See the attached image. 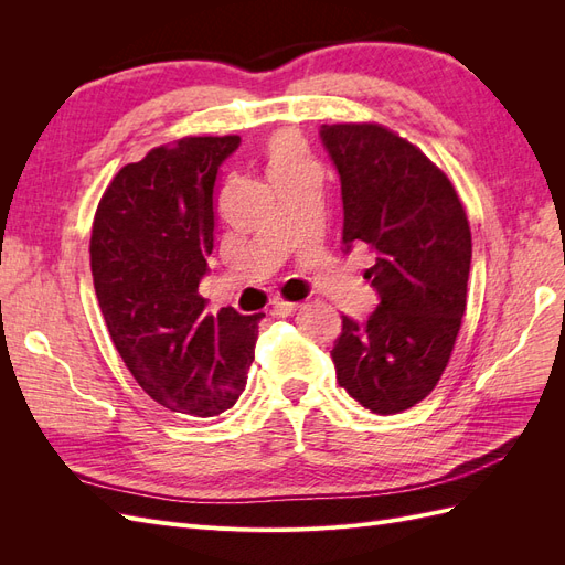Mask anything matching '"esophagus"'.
Masks as SVG:
<instances>
[{
	"label": "esophagus",
	"mask_w": 565,
	"mask_h": 565,
	"mask_svg": "<svg viewBox=\"0 0 565 565\" xmlns=\"http://www.w3.org/2000/svg\"><path fill=\"white\" fill-rule=\"evenodd\" d=\"M299 311V303L295 301H273V309H270V316L273 318H287V316H295Z\"/></svg>",
	"instance_id": "obj_1"
}]
</instances>
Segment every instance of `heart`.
Returning a JSON list of instances; mask_svg holds the SVG:
<instances>
[{"label":"heart","instance_id":"b5f03b06","mask_svg":"<svg viewBox=\"0 0 565 565\" xmlns=\"http://www.w3.org/2000/svg\"><path fill=\"white\" fill-rule=\"evenodd\" d=\"M268 158H270V172H278V169L295 167L306 160L303 143L297 139L295 134L282 131L273 136L268 143Z\"/></svg>","mask_w":565,"mask_h":565}]
</instances>
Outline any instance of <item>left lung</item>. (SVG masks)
I'll use <instances>...</instances> for the list:
<instances>
[{
  "mask_svg": "<svg viewBox=\"0 0 565 565\" xmlns=\"http://www.w3.org/2000/svg\"><path fill=\"white\" fill-rule=\"evenodd\" d=\"M344 202V252L365 243L380 303L341 316L337 382L374 415L424 401L446 370L467 309L471 231L450 179L419 148L380 125H322Z\"/></svg>",
  "mask_w": 565,
  "mask_h": 565,
  "instance_id": "8db88e82",
  "label": "left lung"
}]
</instances>
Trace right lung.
<instances>
[{
	"label": "right lung",
	"instance_id": "obj_1",
	"mask_svg": "<svg viewBox=\"0 0 565 565\" xmlns=\"http://www.w3.org/2000/svg\"><path fill=\"white\" fill-rule=\"evenodd\" d=\"M241 136H185L122 167L98 202L92 276L100 313L134 380L172 413L214 417L247 384L264 313L204 316L214 185Z\"/></svg>",
	"mask_w": 565,
	"mask_h": 565
}]
</instances>
